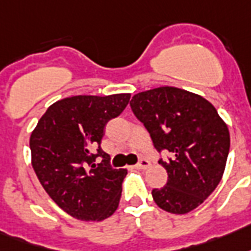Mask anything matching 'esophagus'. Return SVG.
<instances>
[{
  "label": "esophagus",
  "instance_id": "obj_1",
  "mask_svg": "<svg viewBox=\"0 0 251 251\" xmlns=\"http://www.w3.org/2000/svg\"><path fill=\"white\" fill-rule=\"evenodd\" d=\"M148 167H150V160L146 158L140 159L138 162V164H136V168H139V170H146V168Z\"/></svg>",
  "mask_w": 251,
  "mask_h": 251
}]
</instances>
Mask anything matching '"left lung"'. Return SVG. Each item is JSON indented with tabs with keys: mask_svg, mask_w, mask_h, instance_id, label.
<instances>
[{
	"mask_svg": "<svg viewBox=\"0 0 251 251\" xmlns=\"http://www.w3.org/2000/svg\"><path fill=\"white\" fill-rule=\"evenodd\" d=\"M168 174L166 186L153 188L152 198L168 213L197 208L222 179L230 150L227 126L213 104L199 95L175 87L136 93L129 101Z\"/></svg>",
	"mask_w": 251,
	"mask_h": 251,
	"instance_id": "1",
	"label": "left lung"
}]
</instances>
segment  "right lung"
<instances>
[{"label": "right lung", "instance_id": "1", "mask_svg": "<svg viewBox=\"0 0 251 251\" xmlns=\"http://www.w3.org/2000/svg\"><path fill=\"white\" fill-rule=\"evenodd\" d=\"M129 98L118 93L63 99L47 109L30 135L40 183L73 218L103 221L118 208L127 170L112 168L100 143L105 124L123 112Z\"/></svg>", "mask_w": 251, "mask_h": 251}]
</instances>
